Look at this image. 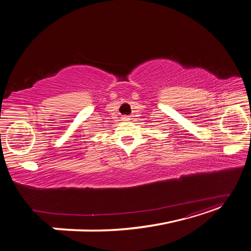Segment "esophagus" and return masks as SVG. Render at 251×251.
<instances>
[{
    "instance_id": "esophagus-1",
    "label": "esophagus",
    "mask_w": 251,
    "mask_h": 251,
    "mask_svg": "<svg viewBox=\"0 0 251 251\" xmlns=\"http://www.w3.org/2000/svg\"><path fill=\"white\" fill-rule=\"evenodd\" d=\"M123 120L128 121V120H131V117L130 116H123Z\"/></svg>"
}]
</instances>
